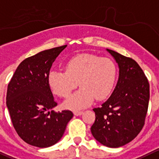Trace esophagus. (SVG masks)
Listing matches in <instances>:
<instances>
[{"mask_svg": "<svg viewBox=\"0 0 159 159\" xmlns=\"http://www.w3.org/2000/svg\"><path fill=\"white\" fill-rule=\"evenodd\" d=\"M82 114H83L82 111H74V115H75V116H81Z\"/></svg>", "mask_w": 159, "mask_h": 159, "instance_id": "obj_1", "label": "esophagus"}]
</instances>
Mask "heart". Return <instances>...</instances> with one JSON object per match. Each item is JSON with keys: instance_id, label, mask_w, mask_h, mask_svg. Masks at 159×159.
<instances>
[{"instance_id": "1", "label": "heart", "mask_w": 159, "mask_h": 159, "mask_svg": "<svg viewBox=\"0 0 159 159\" xmlns=\"http://www.w3.org/2000/svg\"><path fill=\"white\" fill-rule=\"evenodd\" d=\"M66 72L52 70L48 85L53 93L67 98L79 85L80 90L69 97L65 106L80 109L90 105L94 98L102 100L112 90L117 75L114 61L106 57L84 53L73 56L65 63Z\"/></svg>"}]
</instances>
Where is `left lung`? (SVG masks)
I'll list each match as a JSON object with an SVG mask.
<instances>
[{"label":"left lung","mask_w":159,"mask_h":159,"mask_svg":"<svg viewBox=\"0 0 159 159\" xmlns=\"http://www.w3.org/2000/svg\"><path fill=\"white\" fill-rule=\"evenodd\" d=\"M107 51L119 65L117 84L110 98L93 108L95 122L90 130L101 144L119 148L134 140L144 126L150 86L140 66L133 58Z\"/></svg>","instance_id":"8db88e82"}]
</instances>
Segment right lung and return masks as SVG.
Returning <instances> with one entry per match:
<instances>
[{"instance_id":"right-lung-1","label":"right lung","mask_w":159,"mask_h":159,"mask_svg":"<svg viewBox=\"0 0 159 159\" xmlns=\"http://www.w3.org/2000/svg\"><path fill=\"white\" fill-rule=\"evenodd\" d=\"M67 45L45 50L22 61L7 85L6 104L18 135L38 148L56 143L73 117L69 110L51 111L57 106L48 85L51 66Z\"/></svg>"}]
</instances>
